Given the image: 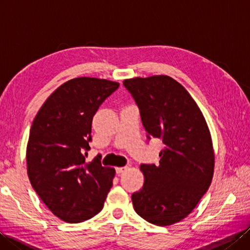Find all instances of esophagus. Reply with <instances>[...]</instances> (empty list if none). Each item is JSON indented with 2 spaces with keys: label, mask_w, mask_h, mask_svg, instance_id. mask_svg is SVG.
I'll use <instances>...</instances> for the list:
<instances>
[{
  "label": "esophagus",
  "mask_w": 250,
  "mask_h": 250,
  "mask_svg": "<svg viewBox=\"0 0 250 250\" xmlns=\"http://www.w3.org/2000/svg\"><path fill=\"white\" fill-rule=\"evenodd\" d=\"M126 168H128V167H116V173L120 175L121 173H124L125 171H126Z\"/></svg>",
  "instance_id": "34e87169"
}]
</instances>
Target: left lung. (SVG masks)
Returning a JSON list of instances; mask_svg holds the SVG:
<instances>
[{"label": "left lung", "mask_w": 250, "mask_h": 250, "mask_svg": "<svg viewBox=\"0 0 250 250\" xmlns=\"http://www.w3.org/2000/svg\"><path fill=\"white\" fill-rule=\"evenodd\" d=\"M124 86L140 109L147 139L158 137L164 145L158 166H141L145 183L132 194L134 209L152 225H173L192 211L210 185L209 130L194 100L172 77L125 79Z\"/></svg>", "instance_id": "obj_1"}]
</instances>
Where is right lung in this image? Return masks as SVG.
<instances>
[{
    "label": "right lung",
    "instance_id": "obj_1",
    "mask_svg": "<svg viewBox=\"0 0 250 250\" xmlns=\"http://www.w3.org/2000/svg\"><path fill=\"white\" fill-rule=\"evenodd\" d=\"M118 83L79 77L63 83L42 106L30 130L26 164L32 187L63 221L77 224L100 213L115 169L101 158L86 162L91 125ZM99 156V155H98Z\"/></svg>",
    "mask_w": 250,
    "mask_h": 250
}]
</instances>
